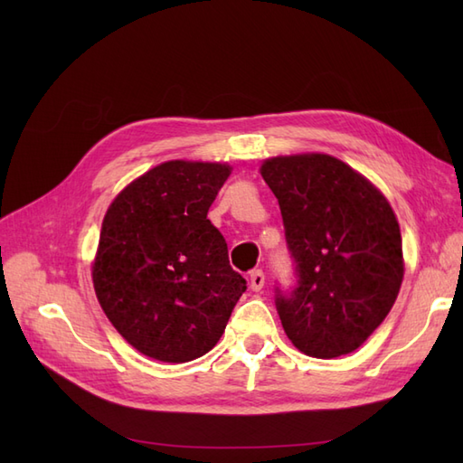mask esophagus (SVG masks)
Returning <instances> with one entry per match:
<instances>
[{
    "mask_svg": "<svg viewBox=\"0 0 463 463\" xmlns=\"http://www.w3.org/2000/svg\"><path fill=\"white\" fill-rule=\"evenodd\" d=\"M250 289L253 291H260L262 289V286H264V272L262 270H253L250 272Z\"/></svg>",
    "mask_w": 463,
    "mask_h": 463,
    "instance_id": "esophagus-1",
    "label": "esophagus"
}]
</instances>
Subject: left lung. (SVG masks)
Returning <instances> with one entry per match:
<instances>
[{"instance_id": "obj_1", "label": "left lung", "mask_w": 463, "mask_h": 463, "mask_svg": "<svg viewBox=\"0 0 463 463\" xmlns=\"http://www.w3.org/2000/svg\"><path fill=\"white\" fill-rule=\"evenodd\" d=\"M282 210L296 284L276 286V309L299 352L352 354L381 326L403 279L398 220L383 193L328 154L266 160Z\"/></svg>"}]
</instances>
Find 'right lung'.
Returning <instances> with one entry per match:
<instances>
[{
	"label": "right lung",
	"instance_id": "right-lung-1",
	"mask_svg": "<svg viewBox=\"0 0 463 463\" xmlns=\"http://www.w3.org/2000/svg\"><path fill=\"white\" fill-rule=\"evenodd\" d=\"M230 172L226 164H160L125 187L104 216L96 298L123 338L152 359L208 354L247 289L206 218Z\"/></svg>",
	"mask_w": 463,
	"mask_h": 463
}]
</instances>
